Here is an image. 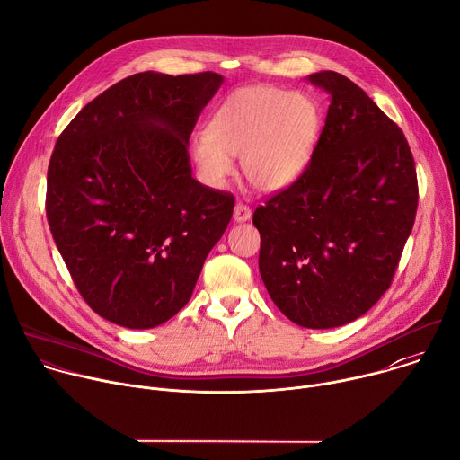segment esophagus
<instances>
[{"label": "esophagus", "instance_id": "1", "mask_svg": "<svg viewBox=\"0 0 460 460\" xmlns=\"http://www.w3.org/2000/svg\"><path fill=\"white\" fill-rule=\"evenodd\" d=\"M233 218H234V222H247V220L251 218V209H249L247 206H243V204L238 202V204L234 206Z\"/></svg>", "mask_w": 460, "mask_h": 460}]
</instances>
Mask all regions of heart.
I'll use <instances>...</instances> for the list:
<instances>
[{"label":"heart","mask_w":460,"mask_h":460,"mask_svg":"<svg viewBox=\"0 0 460 460\" xmlns=\"http://www.w3.org/2000/svg\"><path fill=\"white\" fill-rule=\"evenodd\" d=\"M320 112L304 93L273 85L233 91L215 111L206 133L192 138L190 155L202 180L220 187L242 158V174L258 190L291 185L305 169L318 135Z\"/></svg>","instance_id":"heart-1"}]
</instances>
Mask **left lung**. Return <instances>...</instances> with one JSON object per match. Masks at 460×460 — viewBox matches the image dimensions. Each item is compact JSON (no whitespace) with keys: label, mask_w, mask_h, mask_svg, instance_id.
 Listing matches in <instances>:
<instances>
[{"label":"left lung","mask_w":460,"mask_h":460,"mask_svg":"<svg viewBox=\"0 0 460 460\" xmlns=\"http://www.w3.org/2000/svg\"><path fill=\"white\" fill-rule=\"evenodd\" d=\"M332 96L304 172L264 206L260 277L277 307L309 330L349 323L391 286L413 229L419 185L408 140L349 78L320 71Z\"/></svg>","instance_id":"8db88e82"}]
</instances>
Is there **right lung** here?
<instances>
[{
    "instance_id": "add662e5",
    "label": "right lung",
    "mask_w": 460,
    "mask_h": 460,
    "mask_svg": "<svg viewBox=\"0 0 460 460\" xmlns=\"http://www.w3.org/2000/svg\"><path fill=\"white\" fill-rule=\"evenodd\" d=\"M217 73L128 76L59 135L47 220L84 296L105 320L151 330L190 298L234 199L192 178L189 137L220 89Z\"/></svg>"
}]
</instances>
